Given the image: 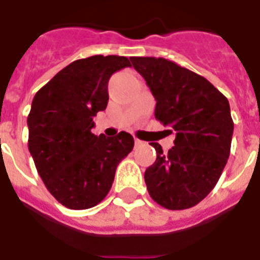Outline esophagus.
I'll return each mask as SVG.
<instances>
[{
  "mask_svg": "<svg viewBox=\"0 0 260 260\" xmlns=\"http://www.w3.org/2000/svg\"><path fill=\"white\" fill-rule=\"evenodd\" d=\"M140 144H142V140H139V139H135V146L138 147V146H140Z\"/></svg>",
  "mask_w": 260,
  "mask_h": 260,
  "instance_id": "obj_1",
  "label": "esophagus"
}]
</instances>
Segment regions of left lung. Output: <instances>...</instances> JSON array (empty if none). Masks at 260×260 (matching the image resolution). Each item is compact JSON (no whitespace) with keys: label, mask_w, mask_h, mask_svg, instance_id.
Instances as JSON below:
<instances>
[{"label":"left lung","mask_w":260,"mask_h":260,"mask_svg":"<svg viewBox=\"0 0 260 260\" xmlns=\"http://www.w3.org/2000/svg\"><path fill=\"white\" fill-rule=\"evenodd\" d=\"M131 62L156 100L155 118L175 131L169 152L151 143L156 160L144 173L147 190L166 209H189L213 190L226 165L234 134L230 102L208 79L171 60Z\"/></svg>","instance_id":"8db88e82"}]
</instances>
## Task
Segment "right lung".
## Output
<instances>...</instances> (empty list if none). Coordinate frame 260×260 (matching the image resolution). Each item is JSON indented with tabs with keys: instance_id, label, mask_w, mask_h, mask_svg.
Wrapping results in <instances>:
<instances>
[{
	"instance_id": "obj_1",
	"label": "right lung",
	"mask_w": 260,
	"mask_h": 260,
	"mask_svg": "<svg viewBox=\"0 0 260 260\" xmlns=\"http://www.w3.org/2000/svg\"><path fill=\"white\" fill-rule=\"evenodd\" d=\"M125 56L94 55L60 70L34 97L28 114V148L47 190L69 209H89L106 197L118 163L134 138L91 134L93 117L106 109L108 82L129 67Z\"/></svg>"
}]
</instances>
